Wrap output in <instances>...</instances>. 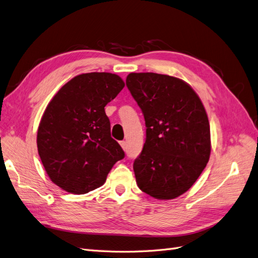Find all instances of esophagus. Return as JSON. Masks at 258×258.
<instances>
[{
	"instance_id": "obj_1",
	"label": "esophagus",
	"mask_w": 258,
	"mask_h": 258,
	"mask_svg": "<svg viewBox=\"0 0 258 258\" xmlns=\"http://www.w3.org/2000/svg\"><path fill=\"white\" fill-rule=\"evenodd\" d=\"M119 144H120V146H121L122 150H123V151H126V146H127L126 142H124V141H120V142H119Z\"/></svg>"
}]
</instances>
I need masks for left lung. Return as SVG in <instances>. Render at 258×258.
<instances>
[{"mask_svg": "<svg viewBox=\"0 0 258 258\" xmlns=\"http://www.w3.org/2000/svg\"><path fill=\"white\" fill-rule=\"evenodd\" d=\"M126 84L146 126L143 150L134 163L137 184L156 199H174L190 188L209 161L206 108L190 86L177 77L130 73Z\"/></svg>", "mask_w": 258, "mask_h": 258, "instance_id": "obj_1", "label": "left lung"}]
</instances>
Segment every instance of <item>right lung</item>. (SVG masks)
I'll use <instances>...</instances> for the list:
<instances>
[{"mask_svg":"<svg viewBox=\"0 0 258 258\" xmlns=\"http://www.w3.org/2000/svg\"><path fill=\"white\" fill-rule=\"evenodd\" d=\"M123 87L116 74L85 73L62 86L48 103L37 129V151L60 188L76 195L96 189L124 157L104 111Z\"/></svg>","mask_w":258,"mask_h":258,"instance_id":"obj_1","label":"right lung"}]
</instances>
